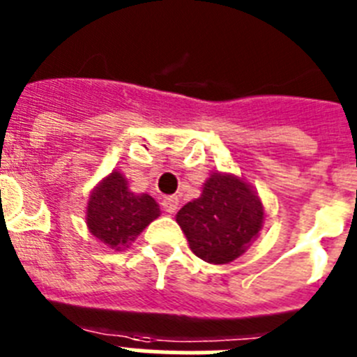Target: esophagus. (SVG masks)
Here are the masks:
<instances>
[{"mask_svg": "<svg viewBox=\"0 0 357 357\" xmlns=\"http://www.w3.org/2000/svg\"><path fill=\"white\" fill-rule=\"evenodd\" d=\"M162 208H165L168 214H175L176 208H178V198L176 196H168L162 200Z\"/></svg>", "mask_w": 357, "mask_h": 357, "instance_id": "1", "label": "esophagus"}]
</instances>
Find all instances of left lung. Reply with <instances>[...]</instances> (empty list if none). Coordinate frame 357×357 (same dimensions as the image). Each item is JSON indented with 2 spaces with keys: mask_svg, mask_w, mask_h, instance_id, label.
<instances>
[{
  "mask_svg": "<svg viewBox=\"0 0 357 357\" xmlns=\"http://www.w3.org/2000/svg\"><path fill=\"white\" fill-rule=\"evenodd\" d=\"M264 204L253 185L234 173H211L202 195L175 219L192 253L208 264H230L246 253L264 227Z\"/></svg>",
  "mask_w": 357,
  "mask_h": 357,
  "instance_id": "8db88e82",
  "label": "left lung"
}]
</instances>
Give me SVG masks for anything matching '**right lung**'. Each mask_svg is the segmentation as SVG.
Listing matches in <instances>:
<instances>
[{"mask_svg":"<svg viewBox=\"0 0 357 357\" xmlns=\"http://www.w3.org/2000/svg\"><path fill=\"white\" fill-rule=\"evenodd\" d=\"M161 215L152 196L129 189L122 172L113 169L91 189L86 205V227L107 248L122 251Z\"/></svg>","mask_w":357,"mask_h":357,"instance_id":"right-lung-1","label":"right lung"}]
</instances>
